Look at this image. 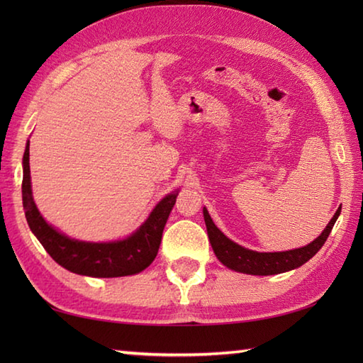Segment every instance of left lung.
<instances>
[{
	"label": "left lung",
	"instance_id": "1",
	"mask_svg": "<svg viewBox=\"0 0 363 363\" xmlns=\"http://www.w3.org/2000/svg\"><path fill=\"white\" fill-rule=\"evenodd\" d=\"M342 212V206L338 207L334 217L330 218L325 230L315 238L309 245L303 246V248L289 250V251H277V252H259L245 248V246L238 245L230 240L221 230L215 226L209 212L204 207L203 215L207 228V235H209V242L212 245V250L215 256L221 262L223 265L229 269H234L238 273L245 274H254V276H269V274H279L295 269L306 262H309L315 254H317L321 246L325 245L328 237L333 230L338 215Z\"/></svg>",
	"mask_w": 363,
	"mask_h": 363
}]
</instances>
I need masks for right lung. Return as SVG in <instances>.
Listing matches in <instances>:
<instances>
[{
  "label": "right lung",
  "mask_w": 363,
  "mask_h": 363,
  "mask_svg": "<svg viewBox=\"0 0 363 363\" xmlns=\"http://www.w3.org/2000/svg\"><path fill=\"white\" fill-rule=\"evenodd\" d=\"M23 209L29 229L60 267L90 277H121L143 272L156 259L162 233L179 190L165 195L133 234L113 242H82L60 233L38 212L33 198L29 169V140L23 154Z\"/></svg>",
  "instance_id": "obj_1"
}]
</instances>
